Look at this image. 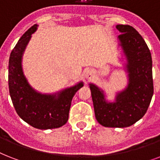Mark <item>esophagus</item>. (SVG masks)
Here are the masks:
<instances>
[{
  "mask_svg": "<svg viewBox=\"0 0 160 160\" xmlns=\"http://www.w3.org/2000/svg\"><path fill=\"white\" fill-rule=\"evenodd\" d=\"M94 75H95V72H94V70H90V69L87 70L85 72V77L86 78V80H91V79L94 77Z\"/></svg>",
  "mask_w": 160,
  "mask_h": 160,
  "instance_id": "esophagus-1",
  "label": "esophagus"
}]
</instances>
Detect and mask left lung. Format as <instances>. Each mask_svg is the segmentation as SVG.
<instances>
[{
    "label": "left lung",
    "instance_id": "left-lung-1",
    "mask_svg": "<svg viewBox=\"0 0 160 160\" xmlns=\"http://www.w3.org/2000/svg\"><path fill=\"white\" fill-rule=\"evenodd\" d=\"M121 33L117 47L120 51L127 85L107 99L102 88L90 83L95 118L101 125L110 128L131 126L141 119L149 108L154 94L151 53L139 32L129 25H117Z\"/></svg>",
    "mask_w": 160,
    "mask_h": 160
}]
</instances>
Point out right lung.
Instances as JSON below:
<instances>
[{"label":"right lung","mask_w":160,"mask_h":160,"mask_svg":"<svg viewBox=\"0 0 160 160\" xmlns=\"http://www.w3.org/2000/svg\"><path fill=\"white\" fill-rule=\"evenodd\" d=\"M38 25L31 26L18 41L9 59V91L16 113L34 128L50 129L66 124L71 101L75 93L84 86L80 81L55 93H41L34 89L24 74L22 59Z\"/></svg>","instance_id":"add662e5"}]
</instances>
